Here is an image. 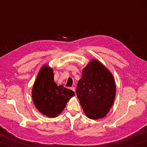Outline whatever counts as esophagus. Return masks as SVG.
I'll list each match as a JSON object with an SVG mask.
<instances>
[{
	"mask_svg": "<svg viewBox=\"0 0 147 147\" xmlns=\"http://www.w3.org/2000/svg\"><path fill=\"white\" fill-rule=\"evenodd\" d=\"M71 90H73V91L75 92V88H74V87H72V88H71Z\"/></svg>",
	"mask_w": 147,
	"mask_h": 147,
	"instance_id": "34e87169",
	"label": "esophagus"
}]
</instances>
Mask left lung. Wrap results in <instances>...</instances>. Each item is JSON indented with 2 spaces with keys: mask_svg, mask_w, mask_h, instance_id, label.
I'll use <instances>...</instances> for the list:
<instances>
[{
  "mask_svg": "<svg viewBox=\"0 0 147 147\" xmlns=\"http://www.w3.org/2000/svg\"><path fill=\"white\" fill-rule=\"evenodd\" d=\"M116 87L111 73L96 59L82 70L76 94L82 109L91 119L103 118L112 106Z\"/></svg>",
  "mask_w": 147,
  "mask_h": 147,
  "instance_id": "8db88e82",
  "label": "left lung"
}]
</instances>
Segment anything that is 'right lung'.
<instances>
[{
    "label": "right lung",
    "mask_w": 147,
    "mask_h": 147,
    "mask_svg": "<svg viewBox=\"0 0 147 147\" xmlns=\"http://www.w3.org/2000/svg\"><path fill=\"white\" fill-rule=\"evenodd\" d=\"M32 94L36 108L49 117L58 116L75 94L63 85L57 86L54 81L53 69L47 65L43 66L39 71Z\"/></svg>",
    "instance_id": "add662e5"
}]
</instances>
